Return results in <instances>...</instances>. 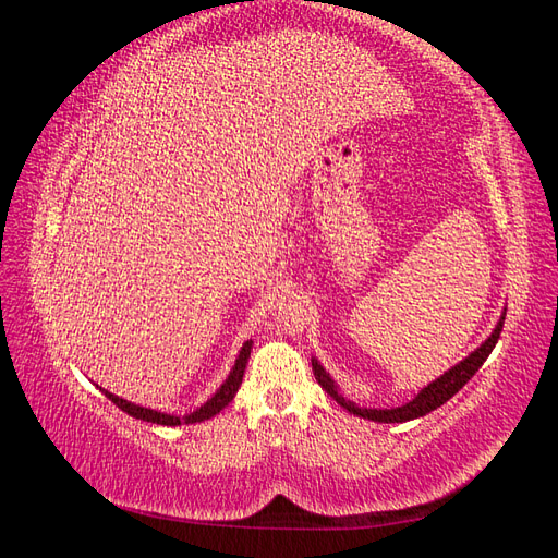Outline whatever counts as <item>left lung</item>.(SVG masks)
Wrapping results in <instances>:
<instances>
[{
    "instance_id": "8db88e82",
    "label": "left lung",
    "mask_w": 558,
    "mask_h": 558,
    "mask_svg": "<svg viewBox=\"0 0 558 558\" xmlns=\"http://www.w3.org/2000/svg\"><path fill=\"white\" fill-rule=\"evenodd\" d=\"M502 324H505V316H500L496 330L492 332V337H488V340L477 351H472L465 361H461L459 365H453L449 373H445L440 379H435L433 384H428L424 391H421L414 400H410L408 404H402V408H393V410H361V408H356V404L344 400L340 393H337L335 381L330 379V375L314 359H312V369H314V377L320 384V388H324V391L330 398H335L351 414L369 418V421H379V424H402V421L418 418V416H424V414L437 410L451 396L459 393L461 388L472 379V375H475L477 369L484 365V361L488 359V353L494 351L498 337H500V330H502Z\"/></svg>"
}]
</instances>
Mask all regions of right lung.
<instances>
[{"label": "right lung", "instance_id": "add662e5", "mask_svg": "<svg viewBox=\"0 0 558 558\" xmlns=\"http://www.w3.org/2000/svg\"><path fill=\"white\" fill-rule=\"evenodd\" d=\"M251 347H253V342H244V347H242V351H240V359H238V363H234V367H232V373L228 375V379H226V384L218 388V391L214 393V398L211 400H207L205 404H202V408L197 410V412H193V414H189V416H174V414H162V412H156V410H146V408H140V404H132V402H128V400H123V398H118V396H113V393H109V391H105V388H99V391H102L116 408H121L123 412H128L130 416H134V418H142V421H150V424H160V426H181V424H197V421H205V418H211L214 414H218L221 412L226 404L234 398V393H238V388H240V384H242V377H244V369H246V363H248V356H251Z\"/></svg>", "mask_w": 558, "mask_h": 558}]
</instances>
